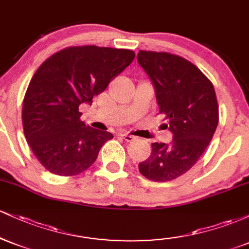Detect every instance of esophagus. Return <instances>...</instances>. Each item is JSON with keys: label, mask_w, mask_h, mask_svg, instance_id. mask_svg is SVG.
<instances>
[{"label": "esophagus", "mask_w": 249, "mask_h": 249, "mask_svg": "<svg viewBox=\"0 0 249 249\" xmlns=\"http://www.w3.org/2000/svg\"><path fill=\"white\" fill-rule=\"evenodd\" d=\"M121 136H122L123 138H124L126 142H132V141H134V139H136V137L131 136V134H128V133H122Z\"/></svg>", "instance_id": "esophagus-1"}]
</instances>
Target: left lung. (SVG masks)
<instances>
[{"label": "left lung", "instance_id": "left-lung-1", "mask_svg": "<svg viewBox=\"0 0 249 249\" xmlns=\"http://www.w3.org/2000/svg\"><path fill=\"white\" fill-rule=\"evenodd\" d=\"M137 59L152 81L159 113L165 115L173 134L170 144L153 142L139 171L153 181H170L192 168L212 141L219 122L215 91L210 79L182 57L141 50Z\"/></svg>", "mask_w": 249, "mask_h": 249}]
</instances>
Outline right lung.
Returning <instances> with one entry per match:
<instances>
[{
  "mask_svg": "<svg viewBox=\"0 0 249 249\" xmlns=\"http://www.w3.org/2000/svg\"><path fill=\"white\" fill-rule=\"evenodd\" d=\"M134 53L96 45L70 47L41 64L25 92L24 136L38 161L57 176H76L96 161L112 133L87 126L79 105L107 89Z\"/></svg>",
  "mask_w": 249,
  "mask_h": 249,
  "instance_id": "add662e5",
  "label": "right lung"
}]
</instances>
